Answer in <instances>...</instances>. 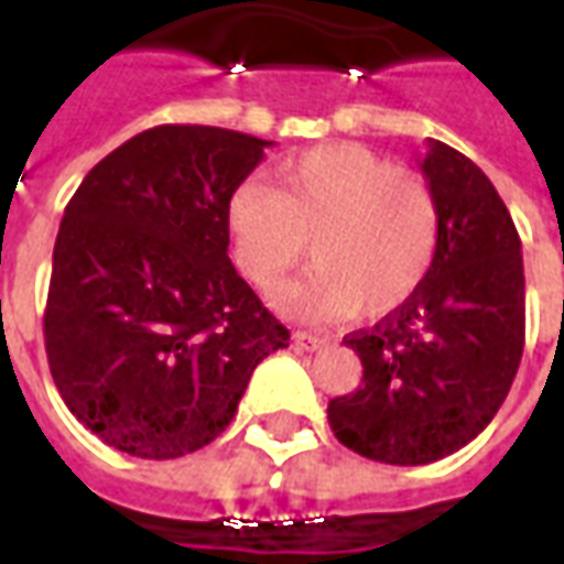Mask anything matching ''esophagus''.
<instances>
[{"label": "esophagus", "instance_id": "34e87169", "mask_svg": "<svg viewBox=\"0 0 564 564\" xmlns=\"http://www.w3.org/2000/svg\"><path fill=\"white\" fill-rule=\"evenodd\" d=\"M293 341L302 347V350H319V347H326V338L323 335H314V332H295Z\"/></svg>", "mask_w": 564, "mask_h": 564}]
</instances>
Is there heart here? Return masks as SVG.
Listing matches in <instances>:
<instances>
[{"mask_svg": "<svg viewBox=\"0 0 564 564\" xmlns=\"http://www.w3.org/2000/svg\"><path fill=\"white\" fill-rule=\"evenodd\" d=\"M229 232L250 281L271 290L307 253L317 265L278 293L311 319L356 307L380 317L423 286L437 253V205L414 172L359 144H326L281 162L278 186L247 177L229 198Z\"/></svg>", "mask_w": 564, "mask_h": 564, "instance_id": "obj_1", "label": "heart"}]
</instances>
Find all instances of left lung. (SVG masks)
<instances>
[{
	"mask_svg": "<svg viewBox=\"0 0 564 564\" xmlns=\"http://www.w3.org/2000/svg\"><path fill=\"white\" fill-rule=\"evenodd\" d=\"M420 169L437 205L435 265L375 329L344 338L362 383L329 402L344 447L387 465H429L480 435L525 344L520 235L492 181L435 139Z\"/></svg>",
	"mask_w": 564,
	"mask_h": 564,
	"instance_id": "8db88e82",
	"label": "left lung"
}]
</instances>
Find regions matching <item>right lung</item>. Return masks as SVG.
Segmentation results:
<instances>
[{
	"label": "right lung",
	"instance_id": "1",
	"mask_svg": "<svg viewBox=\"0 0 564 564\" xmlns=\"http://www.w3.org/2000/svg\"><path fill=\"white\" fill-rule=\"evenodd\" d=\"M269 144L217 127L144 129L66 205L44 350L66 408L108 447L196 453L290 341L229 259V198Z\"/></svg>",
	"mask_w": 564,
	"mask_h": 564
}]
</instances>
